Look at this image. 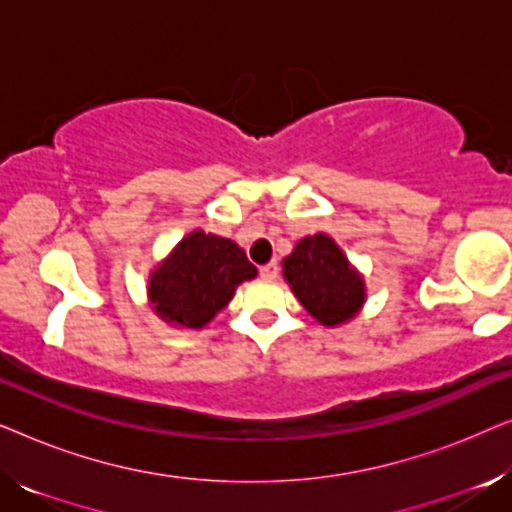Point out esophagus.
Here are the masks:
<instances>
[{"instance_id":"obj_1","label":"esophagus","mask_w":512,"mask_h":512,"mask_svg":"<svg viewBox=\"0 0 512 512\" xmlns=\"http://www.w3.org/2000/svg\"><path fill=\"white\" fill-rule=\"evenodd\" d=\"M258 272H261L263 279H275V277L279 275V265H277V263L261 265V268H258Z\"/></svg>"}]
</instances>
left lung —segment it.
Returning <instances> with one entry per match:
<instances>
[{"label":"left lung","instance_id":"8db88e82","mask_svg":"<svg viewBox=\"0 0 512 512\" xmlns=\"http://www.w3.org/2000/svg\"><path fill=\"white\" fill-rule=\"evenodd\" d=\"M284 277L314 319L338 326L363 305V279L328 235L305 237L284 258Z\"/></svg>","mask_w":512,"mask_h":512}]
</instances>
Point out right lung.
I'll return each mask as SVG.
<instances>
[{
  "instance_id": "right-lung-1",
  "label": "right lung",
  "mask_w": 512,
  "mask_h": 512,
  "mask_svg": "<svg viewBox=\"0 0 512 512\" xmlns=\"http://www.w3.org/2000/svg\"><path fill=\"white\" fill-rule=\"evenodd\" d=\"M256 268L235 242L195 230L153 272L149 296L160 319L186 328L205 326Z\"/></svg>"
}]
</instances>
